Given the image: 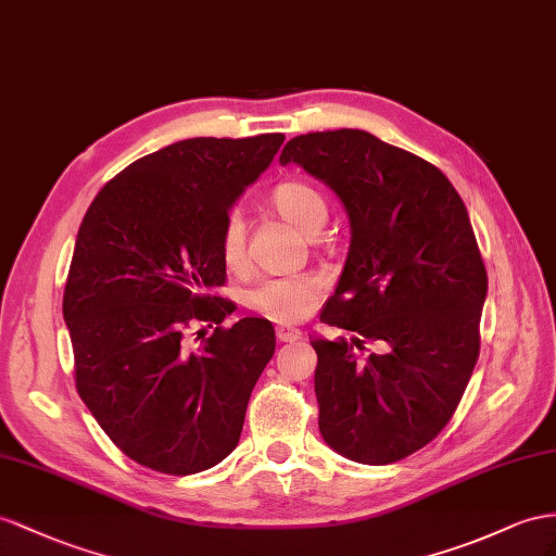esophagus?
Returning a JSON list of instances; mask_svg holds the SVG:
<instances>
[{"label": "esophagus", "mask_w": 556, "mask_h": 556, "mask_svg": "<svg viewBox=\"0 0 556 556\" xmlns=\"http://www.w3.org/2000/svg\"><path fill=\"white\" fill-rule=\"evenodd\" d=\"M303 333L298 329H291V326H277V340L279 343H295V340H301Z\"/></svg>", "instance_id": "obj_1"}]
</instances>
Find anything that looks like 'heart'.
<instances>
[{
	"instance_id": "1",
	"label": "heart",
	"mask_w": 556,
	"mask_h": 556,
	"mask_svg": "<svg viewBox=\"0 0 556 556\" xmlns=\"http://www.w3.org/2000/svg\"><path fill=\"white\" fill-rule=\"evenodd\" d=\"M269 204L295 230L317 235L326 220V202L317 188L301 180L279 182L269 194ZM247 230L239 213L225 218L220 232V253L227 267H239L244 261ZM324 293V281L317 275H293L265 279L247 293V305L267 319L291 324L305 319Z\"/></svg>"
}]
</instances>
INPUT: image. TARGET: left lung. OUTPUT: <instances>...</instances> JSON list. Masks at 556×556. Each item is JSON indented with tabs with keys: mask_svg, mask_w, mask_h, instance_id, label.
Here are the masks:
<instances>
[{
	"mask_svg": "<svg viewBox=\"0 0 556 556\" xmlns=\"http://www.w3.org/2000/svg\"><path fill=\"white\" fill-rule=\"evenodd\" d=\"M289 162L331 188L350 220L319 319L357 336H309L319 432L354 463H396L444 430L479 357L489 279L467 208L437 166L359 129L295 136L279 154ZM366 339L387 350L359 361Z\"/></svg>",
	"mask_w": 556,
	"mask_h": 556,
	"instance_id": "left-lung-1",
	"label": "left lung"
}]
</instances>
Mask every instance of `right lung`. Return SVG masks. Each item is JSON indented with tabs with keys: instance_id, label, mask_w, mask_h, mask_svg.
Instances as JSON below:
<instances>
[{
	"instance_id": "add662e5",
	"label": "right lung",
	"mask_w": 556,
	"mask_h": 556,
	"mask_svg": "<svg viewBox=\"0 0 556 556\" xmlns=\"http://www.w3.org/2000/svg\"><path fill=\"white\" fill-rule=\"evenodd\" d=\"M281 142H174L112 178L79 225L63 295L77 392L117 448L154 472L185 477L225 460L275 354L267 319L223 329L235 305L216 291L225 218ZM197 320L219 326L190 349L184 329Z\"/></svg>"
}]
</instances>
